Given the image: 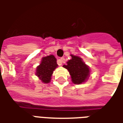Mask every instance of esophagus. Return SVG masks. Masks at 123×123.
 I'll use <instances>...</instances> for the list:
<instances>
[{
    "instance_id": "obj_1",
    "label": "esophagus",
    "mask_w": 123,
    "mask_h": 123,
    "mask_svg": "<svg viewBox=\"0 0 123 123\" xmlns=\"http://www.w3.org/2000/svg\"><path fill=\"white\" fill-rule=\"evenodd\" d=\"M64 62H65V59H64V58H63V57H62V58H61V59H59V65H62V63H64Z\"/></svg>"
}]
</instances>
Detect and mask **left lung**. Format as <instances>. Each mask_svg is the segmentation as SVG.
<instances>
[{
    "label": "left lung",
    "instance_id": "obj_1",
    "mask_svg": "<svg viewBox=\"0 0 123 123\" xmlns=\"http://www.w3.org/2000/svg\"><path fill=\"white\" fill-rule=\"evenodd\" d=\"M71 57L72 59L67 62V65L63 67L68 70L74 84H80L85 82L90 76V68L79 56L71 55Z\"/></svg>",
    "mask_w": 123,
    "mask_h": 123
}]
</instances>
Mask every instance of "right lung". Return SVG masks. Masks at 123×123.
Wrapping results in <instances>:
<instances>
[{
    "label": "right lung",
    "instance_id": "obj_1",
    "mask_svg": "<svg viewBox=\"0 0 123 123\" xmlns=\"http://www.w3.org/2000/svg\"><path fill=\"white\" fill-rule=\"evenodd\" d=\"M58 67L56 59L54 55H51L42 58L40 64L36 68V76L43 83L50 82L53 71Z\"/></svg>",
    "mask_w": 123,
    "mask_h": 123
}]
</instances>
